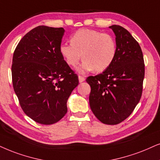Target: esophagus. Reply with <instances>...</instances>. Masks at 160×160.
<instances>
[{"label":"esophagus","mask_w":160,"mask_h":160,"mask_svg":"<svg viewBox=\"0 0 160 160\" xmlns=\"http://www.w3.org/2000/svg\"><path fill=\"white\" fill-rule=\"evenodd\" d=\"M78 79H79V82H83V81H85V80H86V78H85L84 77L80 76V75L78 77Z\"/></svg>","instance_id":"1"}]
</instances>
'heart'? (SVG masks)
<instances>
[{
  "label": "heart",
  "instance_id": "1",
  "mask_svg": "<svg viewBox=\"0 0 160 160\" xmlns=\"http://www.w3.org/2000/svg\"><path fill=\"white\" fill-rule=\"evenodd\" d=\"M71 43L60 46V53L68 66H75L81 58L82 65L78 72L86 73L95 70L102 72L112 66L117 54L114 38L107 33L92 29H80L71 36Z\"/></svg>",
  "mask_w": 160,
  "mask_h": 160
}]
</instances>
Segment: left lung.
<instances>
[{
  "label": "left lung",
  "mask_w": 160,
  "mask_h": 160,
  "mask_svg": "<svg viewBox=\"0 0 160 160\" xmlns=\"http://www.w3.org/2000/svg\"><path fill=\"white\" fill-rule=\"evenodd\" d=\"M116 36L117 54L102 74L89 76V104L100 122L117 125L130 116L142 92L145 64L142 49L130 32L119 25L109 26Z\"/></svg>",
  "instance_id": "obj_1"
}]
</instances>
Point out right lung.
Instances as JSON below:
<instances>
[{
    "label": "right lung",
    "instance_id": "obj_1",
    "mask_svg": "<svg viewBox=\"0 0 160 160\" xmlns=\"http://www.w3.org/2000/svg\"><path fill=\"white\" fill-rule=\"evenodd\" d=\"M63 28L39 26L20 40L13 54L14 91L24 113L34 121L52 125L67 113V100L78 76L60 53Z\"/></svg>",
    "mask_w": 160,
    "mask_h": 160
}]
</instances>
